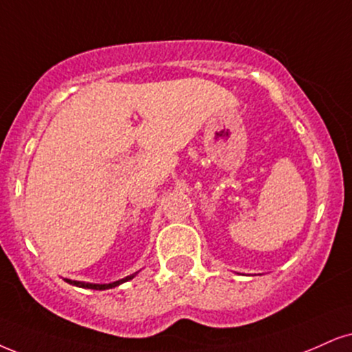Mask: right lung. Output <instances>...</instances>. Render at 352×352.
I'll return each instance as SVG.
<instances>
[{"label":"right lung","instance_id":"add662e5","mask_svg":"<svg viewBox=\"0 0 352 352\" xmlns=\"http://www.w3.org/2000/svg\"><path fill=\"white\" fill-rule=\"evenodd\" d=\"M137 274H138V272H133V274L124 277V279L111 282V284H91V282H81V280H72V279H65V282H68V284H72V285H76V287H83V289L107 290V289H114V287H117V285H120V284H124V282L133 279V277H135Z\"/></svg>","mask_w":352,"mask_h":352}]
</instances>
